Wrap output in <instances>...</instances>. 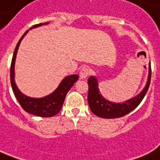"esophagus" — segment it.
<instances>
[{"mask_svg":"<svg viewBox=\"0 0 160 160\" xmlns=\"http://www.w3.org/2000/svg\"><path fill=\"white\" fill-rule=\"evenodd\" d=\"M89 75V70L87 68H83L80 72V79H86Z\"/></svg>","mask_w":160,"mask_h":160,"instance_id":"34e87169","label":"esophagus"}]
</instances>
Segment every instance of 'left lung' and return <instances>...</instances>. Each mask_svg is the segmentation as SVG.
Segmentation results:
<instances>
[{"mask_svg": "<svg viewBox=\"0 0 160 160\" xmlns=\"http://www.w3.org/2000/svg\"><path fill=\"white\" fill-rule=\"evenodd\" d=\"M151 64V62H150ZM151 78V68L149 66V75L146 86L142 92L136 97L128 99L123 102H112L107 100L100 93L98 88V81L95 76H90L88 80V102L92 113L101 118L113 119L122 117L133 111L144 98L148 90Z\"/></svg>", "mask_w": 160, "mask_h": 160, "instance_id": "left-lung-1", "label": "left lung"}]
</instances>
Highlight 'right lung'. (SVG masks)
I'll return each instance as SVG.
<instances>
[{
    "label": "right lung",
    "mask_w": 160,
    "mask_h": 160,
    "mask_svg": "<svg viewBox=\"0 0 160 160\" xmlns=\"http://www.w3.org/2000/svg\"><path fill=\"white\" fill-rule=\"evenodd\" d=\"M49 22L37 24V25L32 27L30 30L32 28H38V27L46 25ZM28 32V30L26 31L25 33L22 35V37L20 38L18 44L16 45L15 49H14L11 62V67H10V83H11L12 88L14 91V96L16 97V98L18 101V102L21 107L23 108L24 111H26L27 112L32 114V115L41 116V117H52L53 115H57L62 109L66 95L70 90V88H72L74 84L77 81V80L79 79V76L78 75H71V76H66L53 92H51L50 94L43 97V98H31V97L23 94L18 89L15 84V81H14V65H15L16 55L18 53L20 43Z\"/></svg>",
    "instance_id": "right-lung-1"
}]
</instances>
